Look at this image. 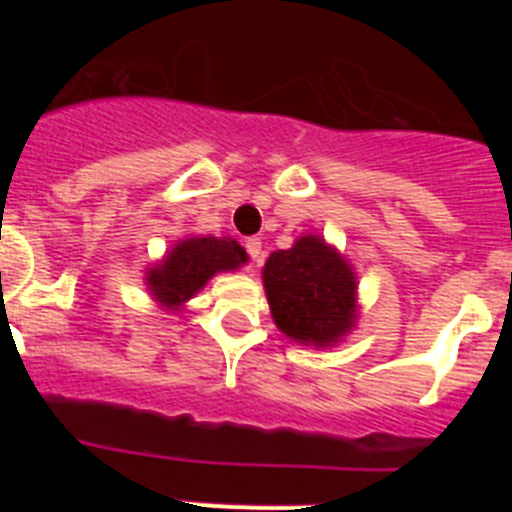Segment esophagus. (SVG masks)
I'll use <instances>...</instances> for the list:
<instances>
[{
	"label": "esophagus",
	"instance_id": "esophagus-1",
	"mask_svg": "<svg viewBox=\"0 0 512 512\" xmlns=\"http://www.w3.org/2000/svg\"><path fill=\"white\" fill-rule=\"evenodd\" d=\"M246 251H248V256H251L253 264H259V259H261V241H259V238H248Z\"/></svg>",
	"mask_w": 512,
	"mask_h": 512
}]
</instances>
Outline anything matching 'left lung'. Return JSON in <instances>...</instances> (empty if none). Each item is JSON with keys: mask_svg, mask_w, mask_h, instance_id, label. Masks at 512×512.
I'll return each instance as SVG.
<instances>
[{"mask_svg": "<svg viewBox=\"0 0 512 512\" xmlns=\"http://www.w3.org/2000/svg\"><path fill=\"white\" fill-rule=\"evenodd\" d=\"M271 318L302 346H333L356 325V274L320 235H300L264 264Z\"/></svg>", "mask_w": 512, "mask_h": 512, "instance_id": "8db88e82", "label": "left lung"}]
</instances>
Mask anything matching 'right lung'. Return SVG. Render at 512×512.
I'll return each mask as SVG.
<instances>
[{"label": "right lung", "mask_w": 512, "mask_h": 512, "mask_svg": "<svg viewBox=\"0 0 512 512\" xmlns=\"http://www.w3.org/2000/svg\"><path fill=\"white\" fill-rule=\"evenodd\" d=\"M248 261L246 251L233 238L192 235L174 243L164 259L146 271L148 292L158 305L179 310L220 271H233Z\"/></svg>", "instance_id": "add662e5"}]
</instances>
